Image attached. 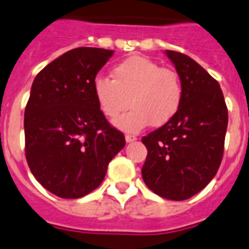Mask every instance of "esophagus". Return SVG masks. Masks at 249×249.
<instances>
[{
    "label": "esophagus",
    "mask_w": 249,
    "mask_h": 249,
    "mask_svg": "<svg viewBox=\"0 0 249 249\" xmlns=\"http://www.w3.org/2000/svg\"><path fill=\"white\" fill-rule=\"evenodd\" d=\"M125 141H126L128 143H132V142L137 141V137L133 136V134H126V136H125Z\"/></svg>",
    "instance_id": "esophagus-1"
}]
</instances>
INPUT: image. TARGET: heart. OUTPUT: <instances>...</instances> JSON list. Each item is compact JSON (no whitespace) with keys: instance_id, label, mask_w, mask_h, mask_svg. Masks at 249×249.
<instances>
[{"instance_id":"1","label":"heart","mask_w":249,"mask_h":249,"mask_svg":"<svg viewBox=\"0 0 249 249\" xmlns=\"http://www.w3.org/2000/svg\"><path fill=\"white\" fill-rule=\"evenodd\" d=\"M112 80L98 76L93 94L98 108L123 132L138 133L148 125L163 126L177 116L183 102V85L177 72L144 56L134 55L116 64Z\"/></svg>"}]
</instances>
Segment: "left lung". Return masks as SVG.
Segmentation results:
<instances>
[{
	"label": "left lung",
	"mask_w": 249,
	"mask_h": 249,
	"mask_svg": "<svg viewBox=\"0 0 249 249\" xmlns=\"http://www.w3.org/2000/svg\"><path fill=\"white\" fill-rule=\"evenodd\" d=\"M183 85L177 116L142 138L147 158L142 178L169 200H185L204 189L220 168L228 107L220 84L190 56L165 50Z\"/></svg>",
	"instance_id": "left-lung-1"
}]
</instances>
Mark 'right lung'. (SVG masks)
I'll return each mask as SVG.
<instances>
[{
  "label": "right lung",
  "instance_id": "1",
  "mask_svg": "<svg viewBox=\"0 0 249 249\" xmlns=\"http://www.w3.org/2000/svg\"><path fill=\"white\" fill-rule=\"evenodd\" d=\"M113 50L76 48L38 72L24 112L25 158L37 181L63 199L101 185L124 134L98 108L93 80Z\"/></svg>",
  "mask_w": 249,
  "mask_h": 249
}]
</instances>
